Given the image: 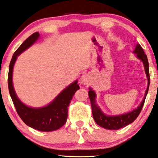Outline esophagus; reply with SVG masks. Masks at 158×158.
Masks as SVG:
<instances>
[{"label":"esophagus","mask_w":158,"mask_h":158,"mask_svg":"<svg viewBox=\"0 0 158 158\" xmlns=\"http://www.w3.org/2000/svg\"><path fill=\"white\" fill-rule=\"evenodd\" d=\"M80 82L82 85H88L90 82V77L88 76L87 74L83 75L81 76V78L80 79Z\"/></svg>","instance_id":"1"}]
</instances>
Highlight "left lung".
Instances as JSON below:
<instances>
[{"label":"left lung","mask_w":158,"mask_h":158,"mask_svg":"<svg viewBox=\"0 0 158 158\" xmlns=\"http://www.w3.org/2000/svg\"><path fill=\"white\" fill-rule=\"evenodd\" d=\"M133 53H136L137 57L139 60H141L143 62L144 70L146 72V75L148 78V86L147 89L145 91V96L142 100V102L137 109L133 110L132 111H130L127 114L118 115H106L101 111L99 106L98 105L96 101V94L94 90H92L91 88H89V96L91 100L92 114L93 118L96 124L100 127L105 128L106 129L109 130H118L123 128L129 124L132 123L135 119L138 118L139 113L141 112L142 107L144 104V101L148 94V87L150 84V76H149V65L147 59V55L144 53V52L142 47L139 44H136V47L133 51Z\"/></svg>","instance_id":"1"}]
</instances>
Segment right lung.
Returning a JSON list of instances; mask_svg holds the SVG:
<instances>
[{"label": "right lung", "instance_id": "add662e5", "mask_svg": "<svg viewBox=\"0 0 158 158\" xmlns=\"http://www.w3.org/2000/svg\"><path fill=\"white\" fill-rule=\"evenodd\" d=\"M39 36V33H34L27 38L14 52L9 67L8 87L15 108L24 123L35 130L49 132L60 129L66 123L68 106L71 100H72L74 94L78 90L80 87L77 84L78 80H76L62 91L51 103L41 108L27 106L19 100L13 87L12 73L14 65L18 56L31 46Z\"/></svg>", "mask_w": 158, "mask_h": 158}]
</instances>
